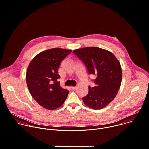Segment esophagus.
I'll list each match as a JSON object with an SVG mask.
<instances>
[{"label":"esophagus","mask_w":149,"mask_h":149,"mask_svg":"<svg viewBox=\"0 0 149 149\" xmlns=\"http://www.w3.org/2000/svg\"><path fill=\"white\" fill-rule=\"evenodd\" d=\"M76 87H71V88L72 89V90H76Z\"/></svg>","instance_id":"34e87169"}]
</instances>
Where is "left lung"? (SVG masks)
Wrapping results in <instances>:
<instances>
[{
  "mask_svg": "<svg viewBox=\"0 0 149 149\" xmlns=\"http://www.w3.org/2000/svg\"><path fill=\"white\" fill-rule=\"evenodd\" d=\"M82 61L93 80L94 87L88 86V93L82 98L84 103L94 109H101L115 97L122 81V69L118 60L109 51L98 47H86L73 51Z\"/></svg>",
  "mask_w": 149,
  "mask_h": 149,
  "instance_id": "obj_1",
  "label": "left lung"
}]
</instances>
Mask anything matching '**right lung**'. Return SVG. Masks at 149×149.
<instances>
[{
  "label": "right lung",
  "mask_w": 149,
  "mask_h": 149,
  "mask_svg": "<svg viewBox=\"0 0 149 149\" xmlns=\"http://www.w3.org/2000/svg\"><path fill=\"white\" fill-rule=\"evenodd\" d=\"M72 50L52 48L43 51L30 63L26 73V82L33 98L49 110L62 105L69 91L60 86L58 74L61 62Z\"/></svg>",
  "instance_id": "obj_1"
}]
</instances>
